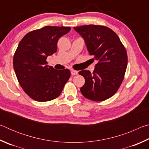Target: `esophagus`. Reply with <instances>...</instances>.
Segmentation results:
<instances>
[{"mask_svg": "<svg viewBox=\"0 0 149 149\" xmlns=\"http://www.w3.org/2000/svg\"><path fill=\"white\" fill-rule=\"evenodd\" d=\"M71 74L73 75H75L78 74V72L76 71V70H71Z\"/></svg>", "mask_w": 149, "mask_h": 149, "instance_id": "1", "label": "esophagus"}]
</instances>
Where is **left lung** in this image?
Wrapping results in <instances>:
<instances>
[{"label":"left lung","instance_id":"8db88e82","mask_svg":"<svg viewBox=\"0 0 149 149\" xmlns=\"http://www.w3.org/2000/svg\"><path fill=\"white\" fill-rule=\"evenodd\" d=\"M84 39L88 52L97 60L93 72L81 70L85 78L81 94L93 101H103L112 97L124 78L127 65V54L119 37L104 26L87 25L74 27Z\"/></svg>","mask_w":149,"mask_h":149}]
</instances>
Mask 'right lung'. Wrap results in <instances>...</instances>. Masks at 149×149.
<instances>
[{"label":"right lung","instance_id":"obj_1","mask_svg":"<svg viewBox=\"0 0 149 149\" xmlns=\"http://www.w3.org/2000/svg\"><path fill=\"white\" fill-rule=\"evenodd\" d=\"M70 29V27L45 26L29 32L19 42L14 55V69L20 86L32 99L46 102L61 94L70 71L55 70L47 65L46 60L57 51L60 37Z\"/></svg>","mask_w":149,"mask_h":149}]
</instances>
